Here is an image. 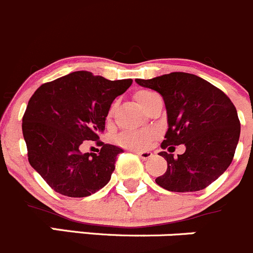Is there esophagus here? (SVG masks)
Masks as SVG:
<instances>
[{"instance_id":"34e87169","label":"esophagus","mask_w":253,"mask_h":253,"mask_svg":"<svg viewBox=\"0 0 253 253\" xmlns=\"http://www.w3.org/2000/svg\"><path fill=\"white\" fill-rule=\"evenodd\" d=\"M135 154H136L140 159L144 160V161L145 160H149L152 157V152H150V151H135Z\"/></svg>"}]
</instances>
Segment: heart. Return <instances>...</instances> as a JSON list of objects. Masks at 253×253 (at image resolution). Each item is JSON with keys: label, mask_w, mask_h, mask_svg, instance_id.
Instances as JSON below:
<instances>
[{"label": "heart", "mask_w": 253, "mask_h": 253, "mask_svg": "<svg viewBox=\"0 0 253 253\" xmlns=\"http://www.w3.org/2000/svg\"><path fill=\"white\" fill-rule=\"evenodd\" d=\"M154 94L151 91H139L134 94V99L140 107H144L147 99ZM154 137V132L149 131V130H127L119 134L117 137V142L121 146L127 147L131 150H144L150 144V141Z\"/></svg>", "instance_id": "heart-1"}]
</instances>
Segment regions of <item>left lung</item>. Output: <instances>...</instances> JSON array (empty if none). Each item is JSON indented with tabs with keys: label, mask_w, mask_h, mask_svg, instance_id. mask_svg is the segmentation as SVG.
I'll return each instance as SVG.
<instances>
[{
	"label": "left lung",
	"mask_w": 253,
	"mask_h": 253,
	"mask_svg": "<svg viewBox=\"0 0 253 253\" xmlns=\"http://www.w3.org/2000/svg\"><path fill=\"white\" fill-rule=\"evenodd\" d=\"M135 82L164 98L169 129L162 149L186 146L184 154L176 159L166 151L159 152L167 161V169L156 183L183 193L201 191L219 178L234 159L241 127L229 97L211 82L187 72Z\"/></svg>",
	"instance_id": "8db88e82"
}]
</instances>
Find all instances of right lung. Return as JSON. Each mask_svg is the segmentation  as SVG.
Listing matches in <instances>:
<instances>
[{"label":"right lung","instance_id":"add662e5","mask_svg":"<svg viewBox=\"0 0 253 253\" xmlns=\"http://www.w3.org/2000/svg\"><path fill=\"white\" fill-rule=\"evenodd\" d=\"M131 84V79L109 81L75 71L34 92L22 130L29 164L55 192L82 198L108 183L123 150L101 141L99 154H82L80 149L84 141L99 139L111 104Z\"/></svg>","mask_w":253,"mask_h":253}]
</instances>
